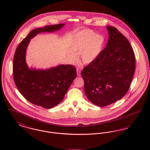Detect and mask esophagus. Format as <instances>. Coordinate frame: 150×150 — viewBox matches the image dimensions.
I'll list each match as a JSON object with an SVG mask.
<instances>
[{"label": "esophagus", "mask_w": 150, "mask_h": 150, "mask_svg": "<svg viewBox=\"0 0 150 150\" xmlns=\"http://www.w3.org/2000/svg\"><path fill=\"white\" fill-rule=\"evenodd\" d=\"M76 71H77V75H78V76H80V69H78V68H77V69H76Z\"/></svg>", "instance_id": "esophagus-1"}]
</instances>
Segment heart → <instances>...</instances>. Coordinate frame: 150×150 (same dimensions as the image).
Here are the masks:
<instances>
[{
	"label": "heart",
	"mask_w": 150,
	"mask_h": 150,
	"mask_svg": "<svg viewBox=\"0 0 150 150\" xmlns=\"http://www.w3.org/2000/svg\"><path fill=\"white\" fill-rule=\"evenodd\" d=\"M104 38L102 36L96 35L90 30L82 31L76 35L72 44L74 51L80 53V59L84 64H89L93 61L101 50ZM72 59L74 61L76 58L71 54Z\"/></svg>",
	"instance_id": "obj_1"
}]
</instances>
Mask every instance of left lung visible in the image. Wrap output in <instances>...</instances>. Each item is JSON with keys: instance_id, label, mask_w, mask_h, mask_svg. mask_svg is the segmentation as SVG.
Segmentation results:
<instances>
[{"instance_id": "left-lung-1", "label": "left lung", "mask_w": 150, "mask_h": 150, "mask_svg": "<svg viewBox=\"0 0 150 150\" xmlns=\"http://www.w3.org/2000/svg\"><path fill=\"white\" fill-rule=\"evenodd\" d=\"M106 28V47L81 72L86 97L100 107L110 105L126 94L136 69L134 53L128 39L115 27Z\"/></svg>"}]
</instances>
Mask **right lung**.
<instances>
[{"instance_id": "add662e5", "label": "right lung", "mask_w": 150, "mask_h": 150, "mask_svg": "<svg viewBox=\"0 0 150 150\" xmlns=\"http://www.w3.org/2000/svg\"><path fill=\"white\" fill-rule=\"evenodd\" d=\"M64 25H47L31 31L19 44L14 53L13 74L17 89L30 102L45 108H53L62 102L76 77V70L71 64H61L45 70L29 69L26 63V50L30 39L36 34L53 32Z\"/></svg>"}]
</instances>
